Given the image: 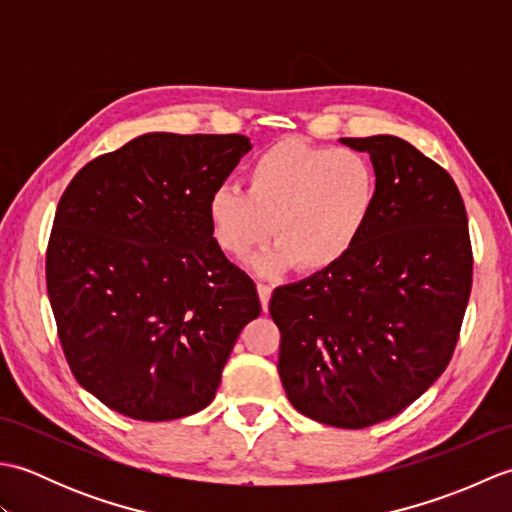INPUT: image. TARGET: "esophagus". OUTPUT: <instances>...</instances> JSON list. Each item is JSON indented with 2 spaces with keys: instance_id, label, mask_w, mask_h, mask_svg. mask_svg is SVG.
<instances>
[{
  "instance_id": "esophagus-1",
  "label": "esophagus",
  "mask_w": 512,
  "mask_h": 512,
  "mask_svg": "<svg viewBox=\"0 0 512 512\" xmlns=\"http://www.w3.org/2000/svg\"><path fill=\"white\" fill-rule=\"evenodd\" d=\"M257 292H259V301H262V308L268 312V303H270V295H273V288L268 284H257Z\"/></svg>"
}]
</instances>
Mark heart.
I'll list each match as a JSON object with an SVG mask.
<instances>
[{"instance_id": "b5f03b06", "label": "heart", "mask_w": 512, "mask_h": 512, "mask_svg": "<svg viewBox=\"0 0 512 512\" xmlns=\"http://www.w3.org/2000/svg\"><path fill=\"white\" fill-rule=\"evenodd\" d=\"M378 206V173L363 151L286 138L246 171V189L224 184L206 202L213 239L233 257L266 244L250 259L257 275L277 277L301 264L328 273L361 244Z\"/></svg>"}]
</instances>
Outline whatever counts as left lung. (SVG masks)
Listing matches in <instances>:
<instances>
[{
  "label": "left lung",
  "instance_id": "8db88e82",
  "mask_svg": "<svg viewBox=\"0 0 512 512\" xmlns=\"http://www.w3.org/2000/svg\"><path fill=\"white\" fill-rule=\"evenodd\" d=\"M341 143L372 158L376 213L345 262L277 288L270 317L290 405L363 429L394 418L447 369L473 255L462 195L440 165L398 136Z\"/></svg>",
  "mask_w": 512,
  "mask_h": 512
}]
</instances>
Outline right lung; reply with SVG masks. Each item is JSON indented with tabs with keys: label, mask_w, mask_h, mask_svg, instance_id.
I'll use <instances>...</instances> for the list:
<instances>
[{
	"label": "right lung",
	"mask_w": 512,
	"mask_h": 512,
	"mask_svg": "<svg viewBox=\"0 0 512 512\" xmlns=\"http://www.w3.org/2000/svg\"><path fill=\"white\" fill-rule=\"evenodd\" d=\"M250 149L239 134H143L88 162L57 206L46 281L63 352L81 387L127 418L204 409L262 312L206 217Z\"/></svg>",
	"instance_id": "right-lung-1"
}]
</instances>
